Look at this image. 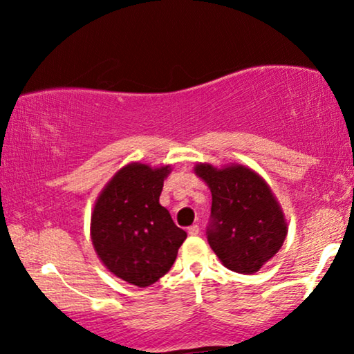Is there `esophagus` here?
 I'll return each mask as SVG.
<instances>
[{
	"instance_id": "1",
	"label": "esophagus",
	"mask_w": 354,
	"mask_h": 354,
	"mask_svg": "<svg viewBox=\"0 0 354 354\" xmlns=\"http://www.w3.org/2000/svg\"><path fill=\"white\" fill-rule=\"evenodd\" d=\"M198 234H200V225H192V227H188V235H192V236H196Z\"/></svg>"
}]
</instances>
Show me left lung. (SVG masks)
<instances>
[{"label":"left lung","instance_id":"left-lung-1","mask_svg":"<svg viewBox=\"0 0 354 354\" xmlns=\"http://www.w3.org/2000/svg\"><path fill=\"white\" fill-rule=\"evenodd\" d=\"M195 174L212 195L206 229L212 251L234 272H258L287 236V222L272 190L263 177L241 164L222 169L196 164Z\"/></svg>","mask_w":354,"mask_h":354}]
</instances>
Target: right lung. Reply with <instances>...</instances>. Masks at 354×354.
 Instances as JSON below:
<instances>
[{
	"instance_id": "obj_1",
	"label": "right lung",
	"mask_w": 354,
	"mask_h": 354,
	"mask_svg": "<svg viewBox=\"0 0 354 354\" xmlns=\"http://www.w3.org/2000/svg\"><path fill=\"white\" fill-rule=\"evenodd\" d=\"M171 166H124L100 193L91 212V241L115 277L149 287L169 272L187 232L159 205Z\"/></svg>"
}]
</instances>
